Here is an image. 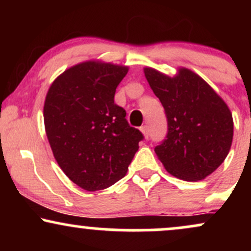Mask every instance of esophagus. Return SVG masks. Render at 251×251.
<instances>
[{"label":"esophagus","instance_id":"34e87169","mask_svg":"<svg viewBox=\"0 0 251 251\" xmlns=\"http://www.w3.org/2000/svg\"><path fill=\"white\" fill-rule=\"evenodd\" d=\"M140 131H142L144 137L148 139V138H149V127H148V126H142V127H140Z\"/></svg>","mask_w":251,"mask_h":251}]
</instances>
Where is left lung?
Returning <instances> with one entry per match:
<instances>
[{
  "label": "left lung",
  "instance_id": "obj_1",
  "mask_svg": "<svg viewBox=\"0 0 251 251\" xmlns=\"http://www.w3.org/2000/svg\"><path fill=\"white\" fill-rule=\"evenodd\" d=\"M144 74L168 118L166 139L154 149L158 159L179 179L203 180L231 148L234 120L229 107L205 80L185 67L175 76L151 67L144 68Z\"/></svg>",
  "mask_w": 251,
  "mask_h": 251
}]
</instances>
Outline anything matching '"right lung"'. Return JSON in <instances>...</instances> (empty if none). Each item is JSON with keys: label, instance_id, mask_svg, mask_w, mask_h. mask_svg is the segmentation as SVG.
Wrapping results in <instances>:
<instances>
[{"label": "right lung", "instance_id": "add662e5", "mask_svg": "<svg viewBox=\"0 0 251 251\" xmlns=\"http://www.w3.org/2000/svg\"><path fill=\"white\" fill-rule=\"evenodd\" d=\"M128 67L89 60L51 82L43 106L54 158L70 179L87 191L107 189L125 177L143 134L114 103Z\"/></svg>", "mask_w": 251, "mask_h": 251}]
</instances>
